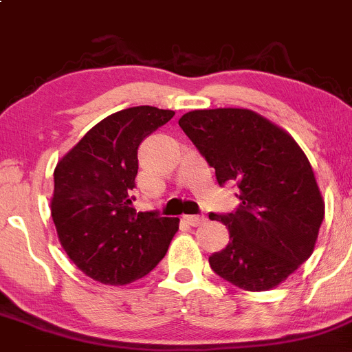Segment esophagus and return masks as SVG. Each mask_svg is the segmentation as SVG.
I'll return each mask as SVG.
<instances>
[{
  "instance_id": "obj_1",
  "label": "esophagus",
  "mask_w": 352,
  "mask_h": 352,
  "mask_svg": "<svg viewBox=\"0 0 352 352\" xmlns=\"http://www.w3.org/2000/svg\"><path fill=\"white\" fill-rule=\"evenodd\" d=\"M183 220L191 227H200L206 222L205 217H201V215H184Z\"/></svg>"
}]
</instances>
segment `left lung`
<instances>
[{
    "label": "left lung",
    "instance_id": "obj_1",
    "mask_svg": "<svg viewBox=\"0 0 352 352\" xmlns=\"http://www.w3.org/2000/svg\"><path fill=\"white\" fill-rule=\"evenodd\" d=\"M179 126L215 169L220 186L235 183L237 210L210 213L229 229L212 270L248 292L276 288L311 256L324 200L305 152L292 135L245 108L188 111Z\"/></svg>",
    "mask_w": 352,
    "mask_h": 352
}]
</instances>
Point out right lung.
I'll return each instance as SVG.
<instances>
[{"label": "right lung", "mask_w": 352, "mask_h": 352, "mask_svg": "<svg viewBox=\"0 0 352 352\" xmlns=\"http://www.w3.org/2000/svg\"><path fill=\"white\" fill-rule=\"evenodd\" d=\"M173 110L132 107L96 123L57 162L50 213L69 259L95 281L129 285L166 256L179 219L135 212L137 149Z\"/></svg>", "instance_id": "1"}]
</instances>
